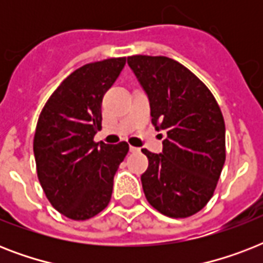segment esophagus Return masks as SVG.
<instances>
[{
    "label": "esophagus",
    "instance_id": "34e87169",
    "mask_svg": "<svg viewBox=\"0 0 263 263\" xmlns=\"http://www.w3.org/2000/svg\"><path fill=\"white\" fill-rule=\"evenodd\" d=\"M129 152H131V153H138V152H139V148L135 147V146H129Z\"/></svg>",
    "mask_w": 263,
    "mask_h": 263
}]
</instances>
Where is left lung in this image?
<instances>
[{"label": "left lung", "instance_id": "left-lung-1", "mask_svg": "<svg viewBox=\"0 0 263 263\" xmlns=\"http://www.w3.org/2000/svg\"><path fill=\"white\" fill-rule=\"evenodd\" d=\"M128 65L150 101L152 123L166 132L162 153L143 148L146 199L172 218H185L208 204L225 162V123L203 82L164 55H131ZM162 138V136H161Z\"/></svg>", "mask_w": 263, "mask_h": 263}]
</instances>
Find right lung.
Instances as JSON below:
<instances>
[{
  "label": "right lung",
  "mask_w": 263,
  "mask_h": 263,
  "mask_svg": "<svg viewBox=\"0 0 263 263\" xmlns=\"http://www.w3.org/2000/svg\"><path fill=\"white\" fill-rule=\"evenodd\" d=\"M125 57L86 64L63 80L39 115L34 135L36 173L51 206L83 221L106 208L113 177L127 156V142H94L102 128V98Z\"/></svg>",
  "instance_id": "add662e5"
}]
</instances>
